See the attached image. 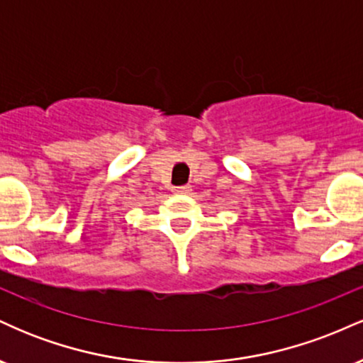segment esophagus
Listing matches in <instances>:
<instances>
[{
  "label": "esophagus",
  "instance_id": "34e87169",
  "mask_svg": "<svg viewBox=\"0 0 363 363\" xmlns=\"http://www.w3.org/2000/svg\"><path fill=\"white\" fill-rule=\"evenodd\" d=\"M174 193L176 194H187L191 191V186L189 184H184V186H176L174 187Z\"/></svg>",
  "mask_w": 363,
  "mask_h": 363
}]
</instances>
